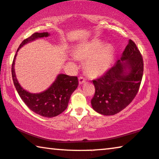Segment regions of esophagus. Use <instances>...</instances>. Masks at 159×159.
I'll use <instances>...</instances> for the list:
<instances>
[{
    "label": "esophagus",
    "mask_w": 159,
    "mask_h": 159,
    "mask_svg": "<svg viewBox=\"0 0 159 159\" xmlns=\"http://www.w3.org/2000/svg\"><path fill=\"white\" fill-rule=\"evenodd\" d=\"M85 81H86V80H85L84 77H79V83L80 84H83L84 82H85Z\"/></svg>",
    "instance_id": "esophagus-1"
}]
</instances>
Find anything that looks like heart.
<instances>
[{
  "label": "heart",
  "mask_w": 159,
  "mask_h": 159,
  "mask_svg": "<svg viewBox=\"0 0 159 159\" xmlns=\"http://www.w3.org/2000/svg\"><path fill=\"white\" fill-rule=\"evenodd\" d=\"M100 40L84 45L77 49V55L80 58L88 59L87 70L90 74L99 75L105 73L111 65L114 49L112 46L106 45Z\"/></svg>",
  "instance_id": "1"
}]
</instances>
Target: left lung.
I'll use <instances>...</instances> for the list:
<instances>
[{
    "instance_id": "8db88e82",
    "label": "left lung",
    "mask_w": 159,
    "mask_h": 159,
    "mask_svg": "<svg viewBox=\"0 0 159 159\" xmlns=\"http://www.w3.org/2000/svg\"><path fill=\"white\" fill-rule=\"evenodd\" d=\"M143 61L135 43L130 39L120 59L105 75L93 80L95 93L92 107L104 116L118 113L132 102L139 92Z\"/></svg>"
}]
</instances>
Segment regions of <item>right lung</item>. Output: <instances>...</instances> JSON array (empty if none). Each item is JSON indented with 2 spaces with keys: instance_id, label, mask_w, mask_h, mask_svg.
I'll use <instances>...</instances> for the list:
<instances>
[{
  "instance_id": "obj_1",
  "label": "right lung",
  "mask_w": 159,
  "mask_h": 159,
  "mask_svg": "<svg viewBox=\"0 0 159 159\" xmlns=\"http://www.w3.org/2000/svg\"><path fill=\"white\" fill-rule=\"evenodd\" d=\"M49 36L48 32H36L22 41L17 52L26 43L36 39L47 37ZM17 52L13 60L11 72L13 84L21 100L30 110L41 116L53 118L61 114L67 107L70 97L78 86L77 77L59 74L47 90L41 93H30L22 88L16 77L14 64Z\"/></svg>"
}]
</instances>
